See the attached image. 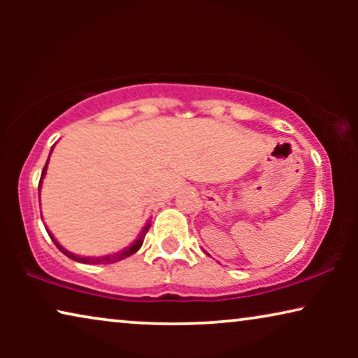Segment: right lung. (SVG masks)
<instances>
[{
    "instance_id": "add662e5",
    "label": "right lung",
    "mask_w": 358,
    "mask_h": 358,
    "mask_svg": "<svg viewBox=\"0 0 358 358\" xmlns=\"http://www.w3.org/2000/svg\"><path fill=\"white\" fill-rule=\"evenodd\" d=\"M52 150H53V148H52ZM52 150H50V155H52ZM48 158H50V156H48ZM47 166H48V159H47L45 166H43V171H42V176H41V182H38V192H41V187H42V179L45 178ZM150 227H151V222H146L143 229H141V233L138 234V236H136V239H135L134 243L130 244V246L124 248V249H122V251H119V252L109 254V256H101V257H83V256H78V254H73V252L68 251V249L63 248L62 244L58 243L55 238H53V234H52L50 231H48V229H47V233H48V236L52 238V241L55 243V246H57L58 249H60V251H62L63 254H65L66 257L73 259V261L81 262V264H114V262L122 261V259H125V257H130L131 254H135L136 251H138V249L141 248V244H143V239H145V236H146V233H148Z\"/></svg>"
}]
</instances>
